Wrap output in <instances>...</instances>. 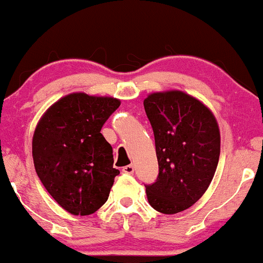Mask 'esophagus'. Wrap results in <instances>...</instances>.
<instances>
[{"label":"esophagus","instance_id":"obj_1","mask_svg":"<svg viewBox=\"0 0 263 263\" xmlns=\"http://www.w3.org/2000/svg\"><path fill=\"white\" fill-rule=\"evenodd\" d=\"M122 171L124 174H128V175H131V174L135 173V167L134 165H127V166H124L122 168Z\"/></svg>","mask_w":263,"mask_h":263}]
</instances>
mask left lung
Returning <instances> with one entry per match:
<instances>
[{"mask_svg": "<svg viewBox=\"0 0 263 263\" xmlns=\"http://www.w3.org/2000/svg\"><path fill=\"white\" fill-rule=\"evenodd\" d=\"M153 127L159 175L146 184L150 205L164 214L190 208L205 193L220 154L213 113L180 90L154 93L143 101Z\"/></svg>", "mask_w": 263, "mask_h": 263, "instance_id": "left-lung-1", "label": "left lung"}]
</instances>
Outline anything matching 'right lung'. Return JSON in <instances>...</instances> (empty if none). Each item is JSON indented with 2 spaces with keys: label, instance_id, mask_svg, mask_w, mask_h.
I'll return each mask as SVG.
<instances>
[{
  "label": "right lung",
  "instance_id": "right-lung-1",
  "mask_svg": "<svg viewBox=\"0 0 263 263\" xmlns=\"http://www.w3.org/2000/svg\"><path fill=\"white\" fill-rule=\"evenodd\" d=\"M120 101L73 93L59 99L37 123L32 139L36 174L65 211L88 215L109 197L120 170L101 129Z\"/></svg>",
  "mask_w": 263,
  "mask_h": 263
}]
</instances>
